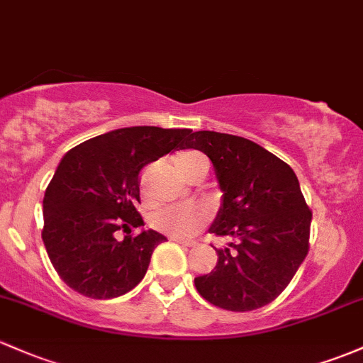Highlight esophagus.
<instances>
[{
  "instance_id": "esophagus-1",
  "label": "esophagus",
  "mask_w": 363,
  "mask_h": 363,
  "mask_svg": "<svg viewBox=\"0 0 363 363\" xmlns=\"http://www.w3.org/2000/svg\"><path fill=\"white\" fill-rule=\"evenodd\" d=\"M173 240H174V242H178V244L185 245V247H194V245L197 244L196 240H186V239H173Z\"/></svg>"
}]
</instances>
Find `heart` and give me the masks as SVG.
Segmentation results:
<instances>
[{
  "mask_svg": "<svg viewBox=\"0 0 363 363\" xmlns=\"http://www.w3.org/2000/svg\"><path fill=\"white\" fill-rule=\"evenodd\" d=\"M174 166L189 180H194L197 174L208 173V161L196 150L180 152L174 157ZM211 218L208 208L204 206H166L155 211L150 218V225L157 232L174 237V239H189L204 227Z\"/></svg>",
  "mask_w": 363,
  "mask_h": 363,
  "instance_id": "1",
  "label": "heart"
}]
</instances>
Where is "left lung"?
I'll return each mask as SVG.
<instances>
[{
	"label": "left lung",
	"instance_id": "obj_1",
	"mask_svg": "<svg viewBox=\"0 0 363 363\" xmlns=\"http://www.w3.org/2000/svg\"><path fill=\"white\" fill-rule=\"evenodd\" d=\"M183 149L211 159L223 204L211 233L235 242L216 249L218 263L196 277L206 301L251 311L279 298L310 251L311 211L289 164L242 136L196 131Z\"/></svg>",
	"mask_w": 363,
	"mask_h": 363
}]
</instances>
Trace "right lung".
Masks as SVG:
<instances>
[{"mask_svg":"<svg viewBox=\"0 0 363 363\" xmlns=\"http://www.w3.org/2000/svg\"><path fill=\"white\" fill-rule=\"evenodd\" d=\"M192 130L121 128L89 138L65 154L43 199L41 237L58 277L93 299L126 294L142 282L150 256L166 237L143 225L140 173ZM127 233L123 241L117 232Z\"/></svg>","mask_w":363,"mask_h":363,"instance_id":"add662e5","label":"right lung"}]
</instances>
